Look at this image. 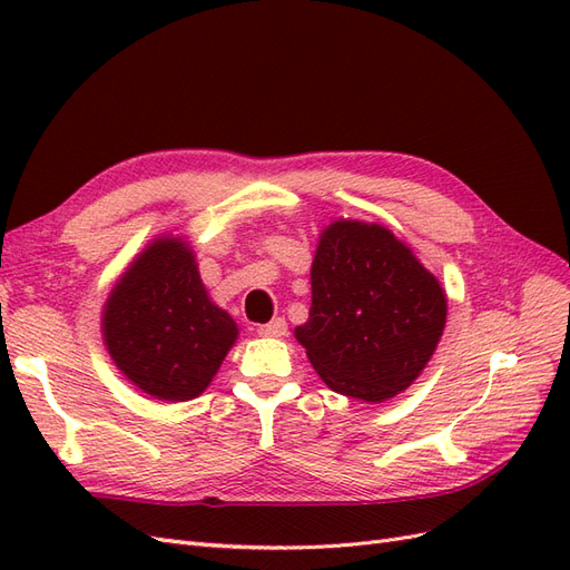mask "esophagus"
I'll use <instances>...</instances> for the list:
<instances>
[{
  "label": "esophagus",
  "instance_id": "esophagus-1",
  "mask_svg": "<svg viewBox=\"0 0 570 570\" xmlns=\"http://www.w3.org/2000/svg\"><path fill=\"white\" fill-rule=\"evenodd\" d=\"M256 333L262 337H285L287 335V321L285 318H273L271 323L258 325Z\"/></svg>",
  "mask_w": 570,
  "mask_h": 570
}]
</instances>
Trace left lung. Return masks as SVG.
I'll use <instances>...</instances> for the list:
<instances>
[{"label": "left lung", "mask_w": 570, "mask_h": 570, "mask_svg": "<svg viewBox=\"0 0 570 570\" xmlns=\"http://www.w3.org/2000/svg\"><path fill=\"white\" fill-rule=\"evenodd\" d=\"M444 323V287L392 230L356 218L321 230L312 308L295 337L327 387L390 400L423 373Z\"/></svg>", "instance_id": "1"}]
</instances>
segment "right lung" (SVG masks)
Here are the masks:
<instances>
[{"label":"right lung","instance_id":"obj_1","mask_svg":"<svg viewBox=\"0 0 570 570\" xmlns=\"http://www.w3.org/2000/svg\"><path fill=\"white\" fill-rule=\"evenodd\" d=\"M237 335L233 316L206 292L183 235L154 237L101 308V337L116 368L159 402L199 396Z\"/></svg>","mask_w":570,"mask_h":570}]
</instances>
